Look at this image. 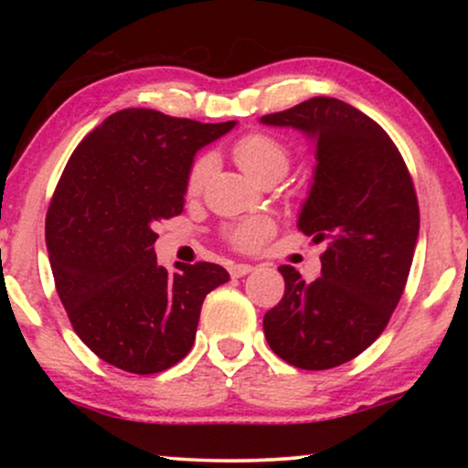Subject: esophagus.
<instances>
[{
    "mask_svg": "<svg viewBox=\"0 0 468 468\" xmlns=\"http://www.w3.org/2000/svg\"><path fill=\"white\" fill-rule=\"evenodd\" d=\"M253 271V266L251 264H232L229 266V274H232V277H245V274H249Z\"/></svg>",
    "mask_w": 468,
    "mask_h": 468,
    "instance_id": "1",
    "label": "esophagus"
}]
</instances>
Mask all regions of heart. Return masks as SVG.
Segmentation results:
<instances>
[{
	"label": "heart",
	"instance_id": "heart-1",
	"mask_svg": "<svg viewBox=\"0 0 468 468\" xmlns=\"http://www.w3.org/2000/svg\"><path fill=\"white\" fill-rule=\"evenodd\" d=\"M232 155L236 164L249 176L260 183H277L287 175L292 165V149L283 140L268 132H249L234 140ZM215 168V157L210 153H202L189 165L185 191L187 196H197L207 185L210 172ZM274 219L268 215H253L247 219L228 223L223 228L226 240L239 251H258L264 242L274 234Z\"/></svg>",
	"mask_w": 468,
	"mask_h": 468
}]
</instances>
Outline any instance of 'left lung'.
<instances>
[{
	"label": "left lung",
	"instance_id": "1",
	"mask_svg": "<svg viewBox=\"0 0 468 468\" xmlns=\"http://www.w3.org/2000/svg\"><path fill=\"white\" fill-rule=\"evenodd\" d=\"M261 123L317 140L298 228L325 242L313 283L279 268L285 293L264 315L266 341L296 368L341 367L379 338L405 292L420 234L411 175L386 130L341 100L311 98Z\"/></svg>",
	"mask_w": 468,
	"mask_h": 468
}]
</instances>
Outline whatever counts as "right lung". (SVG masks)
<instances>
[{"label": "right lung", "mask_w": 468, "mask_h": 468, "mask_svg": "<svg viewBox=\"0 0 468 468\" xmlns=\"http://www.w3.org/2000/svg\"><path fill=\"white\" fill-rule=\"evenodd\" d=\"M234 125L125 108L68 159L47 213L48 260L74 332L112 367L153 375L181 362L204 298L229 281L210 261L170 274L153 245L157 221L183 213L196 151Z\"/></svg>", "instance_id": "add662e5"}]
</instances>
